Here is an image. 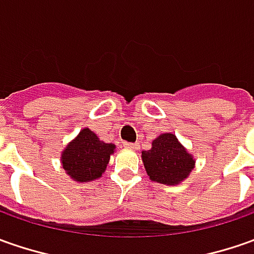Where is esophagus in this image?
<instances>
[{"mask_svg": "<svg viewBox=\"0 0 254 254\" xmlns=\"http://www.w3.org/2000/svg\"><path fill=\"white\" fill-rule=\"evenodd\" d=\"M124 147L130 149V150H137V149H139V144L137 143H124Z\"/></svg>", "mask_w": 254, "mask_h": 254, "instance_id": "1", "label": "esophagus"}]
</instances>
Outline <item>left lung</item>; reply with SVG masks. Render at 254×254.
Wrapping results in <instances>:
<instances>
[{"mask_svg":"<svg viewBox=\"0 0 254 254\" xmlns=\"http://www.w3.org/2000/svg\"><path fill=\"white\" fill-rule=\"evenodd\" d=\"M142 162L149 179L166 186H179L195 167V159L180 143L174 133H162L150 150L142 152Z\"/></svg>","mask_w":254,"mask_h":254,"instance_id":"left-lung-1","label":"left lung"}]
</instances>
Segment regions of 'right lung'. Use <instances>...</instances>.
<instances>
[{
    "label": "right lung",
    "instance_id": "1",
    "mask_svg": "<svg viewBox=\"0 0 254 254\" xmlns=\"http://www.w3.org/2000/svg\"><path fill=\"white\" fill-rule=\"evenodd\" d=\"M114 152L115 144L105 143L90 127H84L63 149L60 163L70 179L90 183L102 177Z\"/></svg>",
    "mask_w": 254,
    "mask_h": 254
}]
</instances>
